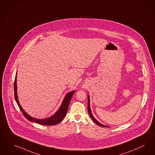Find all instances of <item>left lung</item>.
<instances>
[{
  "mask_svg": "<svg viewBox=\"0 0 155 155\" xmlns=\"http://www.w3.org/2000/svg\"><path fill=\"white\" fill-rule=\"evenodd\" d=\"M87 98H88V104H87V110H88V113H89V114L90 117L91 118V119L94 121L97 124H98V126H99L100 127H107V126H105V125H103L102 124H101V123H99L98 121H97V120H96V119L94 117V116H93V114L91 113V109H90V97L89 95H87Z\"/></svg>",
  "mask_w": 155,
  "mask_h": 155,
  "instance_id": "left-lung-1",
  "label": "left lung"
}]
</instances>
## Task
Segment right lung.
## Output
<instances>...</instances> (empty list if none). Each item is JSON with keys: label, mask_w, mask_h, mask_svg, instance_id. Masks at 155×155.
Returning a JSON list of instances; mask_svg holds the SVG:
<instances>
[{"label": "right lung", "mask_w": 155, "mask_h": 155, "mask_svg": "<svg viewBox=\"0 0 155 155\" xmlns=\"http://www.w3.org/2000/svg\"><path fill=\"white\" fill-rule=\"evenodd\" d=\"M17 73H16L15 79L14 81V95L15 98L16 103L18 104L19 108L20 109L21 111L23 113L24 116L26 117L28 120L32 122H35L38 124H41V125H45V126H53L57 124L60 122H61L64 118L66 116V114L67 113L68 109L69 107V105L71 102V99L73 97V95L75 92V90L71 91V92L68 93L66 95L63 99V101L61 103L60 107L58 108V110L57 111L56 113H54L53 115L50 117L45 118V119H37L35 117H32L29 114L26 113L22 107L21 106L20 104L19 103V99H18V93H17Z\"/></svg>", "instance_id": "obj_1"}]
</instances>
